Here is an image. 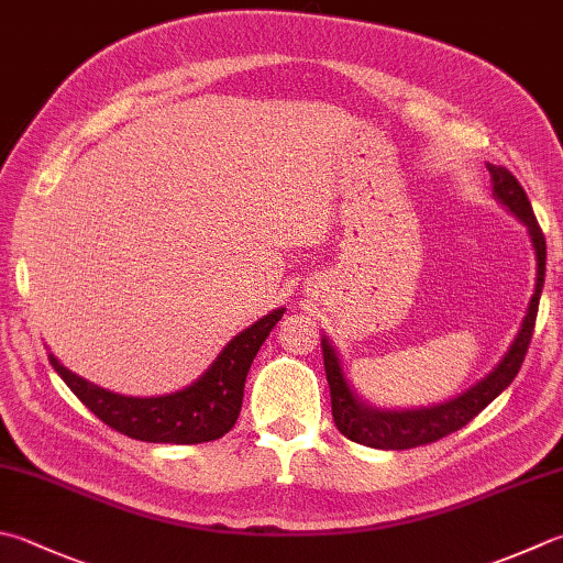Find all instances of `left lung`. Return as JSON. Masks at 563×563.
I'll return each mask as SVG.
<instances>
[{"label":"left lung","instance_id":"obj_1","mask_svg":"<svg viewBox=\"0 0 563 563\" xmlns=\"http://www.w3.org/2000/svg\"><path fill=\"white\" fill-rule=\"evenodd\" d=\"M487 172H490V178H493L495 198L525 222L537 254V284H534L532 301L527 306L525 321L519 325V333L515 335L510 350H507L505 357L500 360V365H497L485 379H481L478 385L465 389L461 397L443 401V405H437V407L399 409V411L373 409L363 405L347 385L341 367V357H338L335 347L328 343V338L323 335L321 347H323L328 387H331L333 421L345 439L363 443V446H369V449H385V451L417 449V446H423V443L439 441L478 417V413L490 405L503 389L510 387V382L517 377L519 367H522L529 341H532V333H534L539 296H542V286H544L547 240L534 218L532 203H529L525 188L519 186L517 178L507 172L505 166L487 164Z\"/></svg>","mask_w":563,"mask_h":563}]
</instances>
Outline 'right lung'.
<instances>
[{"instance_id": "1", "label": "right lung", "mask_w": 563, "mask_h": 563, "mask_svg": "<svg viewBox=\"0 0 563 563\" xmlns=\"http://www.w3.org/2000/svg\"><path fill=\"white\" fill-rule=\"evenodd\" d=\"M286 309H277L245 328L222 347L194 385L164 397H124L73 375L48 355L51 365L63 377L85 407L110 429L124 437L150 443H206L216 441L235 427L242 409V391L250 365L272 328Z\"/></svg>"}]
</instances>
